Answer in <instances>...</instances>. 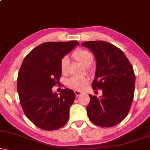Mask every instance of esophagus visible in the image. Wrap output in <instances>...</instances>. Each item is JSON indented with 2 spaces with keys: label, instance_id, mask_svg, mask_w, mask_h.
<instances>
[{
  "label": "esophagus",
  "instance_id": "esophagus-1",
  "mask_svg": "<svg viewBox=\"0 0 150 150\" xmlns=\"http://www.w3.org/2000/svg\"><path fill=\"white\" fill-rule=\"evenodd\" d=\"M74 93H75V95H76V97H78V96L81 95V94H82V93H81V92L78 91H74Z\"/></svg>",
  "mask_w": 150,
  "mask_h": 150
}]
</instances>
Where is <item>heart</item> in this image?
Segmentation results:
<instances>
[{"label": "heart", "mask_w": 150, "mask_h": 150, "mask_svg": "<svg viewBox=\"0 0 150 150\" xmlns=\"http://www.w3.org/2000/svg\"><path fill=\"white\" fill-rule=\"evenodd\" d=\"M73 57L85 67H88L93 63L94 57L91 52L85 49H79L74 52ZM69 65V58L64 56L60 62L61 71L63 73L67 72ZM88 83V79L86 77H73L67 81V86L77 91H82Z\"/></svg>", "instance_id": "1"}]
</instances>
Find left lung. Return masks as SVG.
I'll list each match as a JSON object with an SVG mask.
<instances>
[{"label":"left lung","mask_w":150,"mask_h":150,"mask_svg":"<svg viewBox=\"0 0 150 150\" xmlns=\"http://www.w3.org/2000/svg\"><path fill=\"white\" fill-rule=\"evenodd\" d=\"M81 45L88 48L95 57L93 89L102 90L99 98L89 95L88 118L100 127L115 126L125 118L132 103L135 88L133 68L123 52L110 43L88 41Z\"/></svg>","instance_id":"obj_1"}]
</instances>
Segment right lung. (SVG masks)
<instances>
[{"mask_svg": "<svg viewBox=\"0 0 150 150\" xmlns=\"http://www.w3.org/2000/svg\"><path fill=\"white\" fill-rule=\"evenodd\" d=\"M77 45V41L48 42L24 59L17 79L20 102L27 118L40 128L55 130L69 121L75 93L65 88L58 95L52 88L62 75V59Z\"/></svg>", "mask_w": 150, "mask_h": 150, "instance_id": "add662e5", "label": "right lung"}]
</instances>
